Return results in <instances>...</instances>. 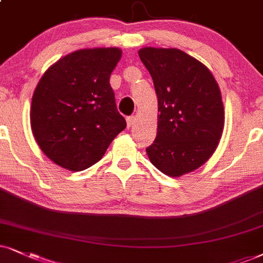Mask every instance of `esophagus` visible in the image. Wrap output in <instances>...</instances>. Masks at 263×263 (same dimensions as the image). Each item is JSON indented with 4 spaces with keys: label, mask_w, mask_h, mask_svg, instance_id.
Masks as SVG:
<instances>
[{
    "label": "esophagus",
    "mask_w": 263,
    "mask_h": 263,
    "mask_svg": "<svg viewBox=\"0 0 263 263\" xmlns=\"http://www.w3.org/2000/svg\"><path fill=\"white\" fill-rule=\"evenodd\" d=\"M126 121H127V126H128V127H131V126L135 124L136 118H135V116H127V118H126Z\"/></svg>",
    "instance_id": "1"
}]
</instances>
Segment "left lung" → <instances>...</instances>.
Masks as SVG:
<instances>
[{
  "label": "left lung",
  "instance_id": "1",
  "mask_svg": "<svg viewBox=\"0 0 263 263\" xmlns=\"http://www.w3.org/2000/svg\"><path fill=\"white\" fill-rule=\"evenodd\" d=\"M138 54L158 96V134L145 149L149 160L171 177L197 170L223 131L217 82L204 64L177 48L145 47Z\"/></svg>",
  "mask_w": 263,
  "mask_h": 263
}]
</instances>
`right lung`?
<instances>
[{
    "instance_id": "right-lung-1",
    "label": "right lung",
    "mask_w": 263,
    "mask_h": 263,
    "mask_svg": "<svg viewBox=\"0 0 263 263\" xmlns=\"http://www.w3.org/2000/svg\"><path fill=\"white\" fill-rule=\"evenodd\" d=\"M121 49H80L43 74L32 96L30 122L39 147L62 167L82 171L101 160L126 127L109 79Z\"/></svg>"
}]
</instances>
